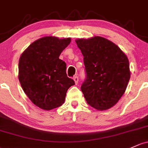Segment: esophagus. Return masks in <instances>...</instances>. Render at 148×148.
<instances>
[{
	"instance_id": "1",
	"label": "esophagus",
	"mask_w": 148,
	"mask_h": 148,
	"mask_svg": "<svg viewBox=\"0 0 148 148\" xmlns=\"http://www.w3.org/2000/svg\"><path fill=\"white\" fill-rule=\"evenodd\" d=\"M73 80L75 81V85H77V83H78V77L77 76H75L73 77Z\"/></svg>"
}]
</instances>
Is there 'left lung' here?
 Returning <instances> with one entry per match:
<instances>
[{
  "mask_svg": "<svg viewBox=\"0 0 148 148\" xmlns=\"http://www.w3.org/2000/svg\"><path fill=\"white\" fill-rule=\"evenodd\" d=\"M83 55L86 79L81 90L87 104L103 111L115 105L131 77L129 61L117 45L101 36L75 40Z\"/></svg>",
  "mask_w": 148,
  "mask_h": 148,
  "instance_id": "1",
  "label": "left lung"
}]
</instances>
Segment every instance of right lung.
I'll return each mask as SVG.
<instances>
[{
  "label": "right lung",
  "mask_w": 148,
  "mask_h": 148,
  "mask_svg": "<svg viewBox=\"0 0 148 148\" xmlns=\"http://www.w3.org/2000/svg\"><path fill=\"white\" fill-rule=\"evenodd\" d=\"M71 41L51 36L40 38L25 49L19 60L23 90L33 104L44 110L61 106L67 90L75 85L66 74V63L59 59Z\"/></svg>",
  "instance_id": "right-lung-1"
}]
</instances>
